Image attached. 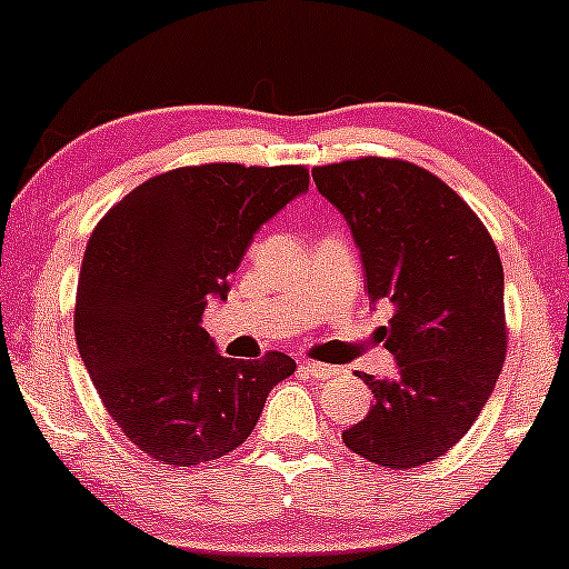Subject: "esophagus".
<instances>
[{"mask_svg": "<svg viewBox=\"0 0 569 569\" xmlns=\"http://www.w3.org/2000/svg\"><path fill=\"white\" fill-rule=\"evenodd\" d=\"M299 369H302V375L316 377V380H326V377L337 375L335 367H326V363H318V361H299Z\"/></svg>", "mask_w": 569, "mask_h": 569, "instance_id": "esophagus-1", "label": "esophagus"}]
</instances>
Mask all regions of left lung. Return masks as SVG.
<instances>
[{"mask_svg":"<svg viewBox=\"0 0 569 569\" xmlns=\"http://www.w3.org/2000/svg\"><path fill=\"white\" fill-rule=\"evenodd\" d=\"M312 181L348 221L369 299L393 305L377 337L398 375H363L375 403L342 441L377 466L417 468L468 433L500 377L508 337L498 248L455 189L411 162L345 160L312 168Z\"/></svg>","mask_w":569,"mask_h":569,"instance_id":"left-lung-1","label":"left lung"}]
</instances>
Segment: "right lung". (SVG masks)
Instances as JSON below:
<instances>
[{
    "label": "right lung",
    "instance_id": "right-lung-1",
    "mask_svg": "<svg viewBox=\"0 0 569 569\" xmlns=\"http://www.w3.org/2000/svg\"><path fill=\"white\" fill-rule=\"evenodd\" d=\"M302 166L176 168L96 224L77 283L74 335L109 417L143 455L192 468L240 447L297 363L221 356L202 329L253 234L307 192Z\"/></svg>",
    "mask_w": 569,
    "mask_h": 569
}]
</instances>
